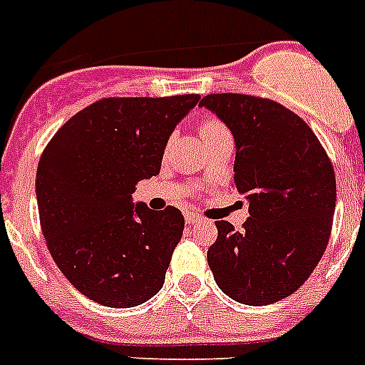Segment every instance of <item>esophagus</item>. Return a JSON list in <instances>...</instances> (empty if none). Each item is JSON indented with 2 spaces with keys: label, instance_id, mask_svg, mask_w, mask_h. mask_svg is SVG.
Returning a JSON list of instances; mask_svg holds the SVG:
<instances>
[{
  "label": "esophagus",
  "instance_id": "obj_1",
  "mask_svg": "<svg viewBox=\"0 0 365 365\" xmlns=\"http://www.w3.org/2000/svg\"><path fill=\"white\" fill-rule=\"evenodd\" d=\"M185 221H187V225H196V223H200V221H203V217L200 216V214H187Z\"/></svg>",
  "mask_w": 365,
  "mask_h": 365
}]
</instances>
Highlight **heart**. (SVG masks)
I'll return each instance as SVG.
<instances>
[{
  "label": "heart",
  "instance_id": "1",
  "mask_svg": "<svg viewBox=\"0 0 365 365\" xmlns=\"http://www.w3.org/2000/svg\"><path fill=\"white\" fill-rule=\"evenodd\" d=\"M225 131H227V129H225V125L221 124V122L212 120V118H209V120L203 122L202 128H200V133H202L203 142L209 140V138H212V136L221 135V133H225Z\"/></svg>",
  "mask_w": 365,
  "mask_h": 365
}]
</instances>
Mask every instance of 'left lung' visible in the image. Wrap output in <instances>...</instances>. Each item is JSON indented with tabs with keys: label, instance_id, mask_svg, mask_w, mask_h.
<instances>
[{
	"label": "left lung",
	"instance_id": "obj_1",
	"mask_svg": "<svg viewBox=\"0 0 365 365\" xmlns=\"http://www.w3.org/2000/svg\"><path fill=\"white\" fill-rule=\"evenodd\" d=\"M234 136V187L248 217L236 232L216 221L207 252L216 284L234 301L267 306L304 284L329 241L336 202L335 171L321 142L299 115L274 101L240 93L200 102Z\"/></svg>",
	"mask_w": 365,
	"mask_h": 365
}]
</instances>
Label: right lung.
<instances>
[{"instance_id":"1","label":"right lung","mask_w":365,"mask_h":365,"mask_svg":"<svg viewBox=\"0 0 365 365\" xmlns=\"http://www.w3.org/2000/svg\"><path fill=\"white\" fill-rule=\"evenodd\" d=\"M200 95L102 98L53 135L37 165L36 196L53 261L83 295L133 308L162 290L182 212L133 202L160 173L176 125Z\"/></svg>"}]
</instances>
